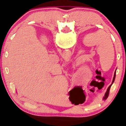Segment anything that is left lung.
Listing matches in <instances>:
<instances>
[{
	"label": "left lung",
	"instance_id": "left-lung-1",
	"mask_svg": "<svg viewBox=\"0 0 126 126\" xmlns=\"http://www.w3.org/2000/svg\"><path fill=\"white\" fill-rule=\"evenodd\" d=\"M115 75H114V78H113V80H112V82H114V79H115Z\"/></svg>",
	"mask_w": 126,
	"mask_h": 126
}]
</instances>
